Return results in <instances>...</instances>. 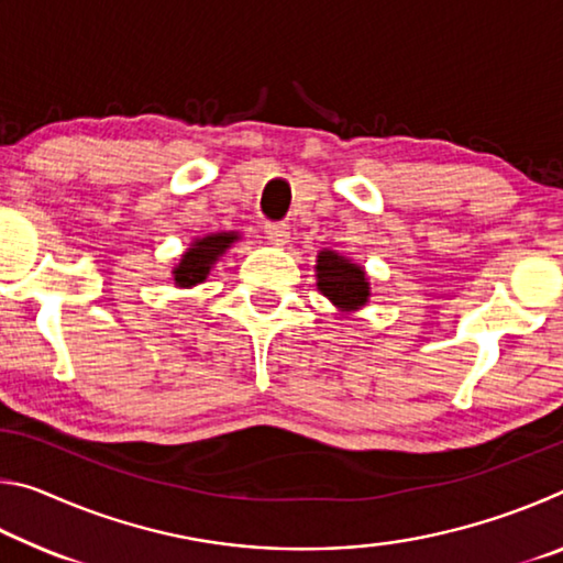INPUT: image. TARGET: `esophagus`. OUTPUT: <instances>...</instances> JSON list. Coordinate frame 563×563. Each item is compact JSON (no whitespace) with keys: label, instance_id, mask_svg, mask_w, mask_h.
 <instances>
[{"label":"esophagus","instance_id":"1","mask_svg":"<svg viewBox=\"0 0 563 563\" xmlns=\"http://www.w3.org/2000/svg\"><path fill=\"white\" fill-rule=\"evenodd\" d=\"M265 235H268V241L273 245H285L290 238V228L285 223H268L265 225Z\"/></svg>","mask_w":563,"mask_h":563}]
</instances>
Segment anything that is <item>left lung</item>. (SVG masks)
Returning a JSON list of instances; mask_svg holds the SVG:
<instances>
[{"instance_id":"8db88e82","label":"left lung","mask_w":563,"mask_h":563,"mask_svg":"<svg viewBox=\"0 0 563 563\" xmlns=\"http://www.w3.org/2000/svg\"><path fill=\"white\" fill-rule=\"evenodd\" d=\"M318 290L335 305L340 312H355L369 300V283L362 265L342 258L335 251L318 253Z\"/></svg>"}]
</instances>
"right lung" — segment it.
Instances as JSON below:
<instances>
[{"instance_id": "1", "label": "right lung", "mask_w": 563, "mask_h": 563, "mask_svg": "<svg viewBox=\"0 0 563 563\" xmlns=\"http://www.w3.org/2000/svg\"><path fill=\"white\" fill-rule=\"evenodd\" d=\"M238 238H241L238 233H211L196 238L174 268V283L178 288H194L198 283H206L208 273H211L218 258H221Z\"/></svg>"}]
</instances>
